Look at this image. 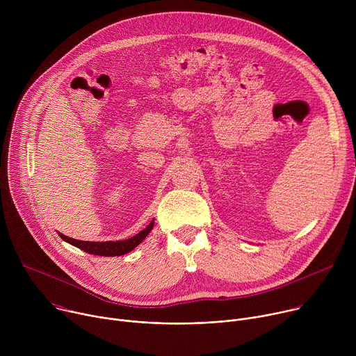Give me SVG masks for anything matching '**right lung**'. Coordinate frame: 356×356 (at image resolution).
<instances>
[{
  "mask_svg": "<svg viewBox=\"0 0 356 356\" xmlns=\"http://www.w3.org/2000/svg\"><path fill=\"white\" fill-rule=\"evenodd\" d=\"M155 220H152L146 228H143L140 232L136 235L128 238V239H121V241H104V242H95V241H80L74 239L70 236H66L63 234H59V236L69 242L73 246H77L79 249L91 253V255H98V257H121L125 255V253L131 252L135 249L146 236L147 234L154 228Z\"/></svg>",
  "mask_w": 356,
  "mask_h": 356,
  "instance_id": "add662e5",
  "label": "right lung"
}]
</instances>
